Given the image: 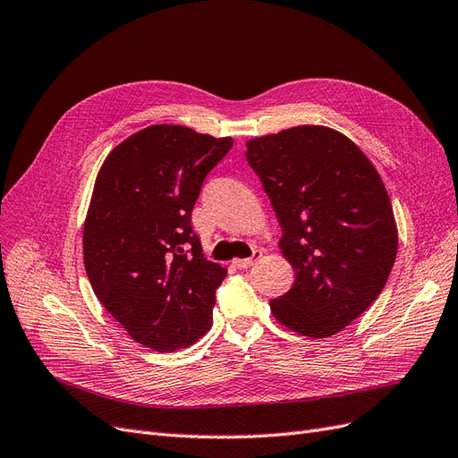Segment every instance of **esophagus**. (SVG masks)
<instances>
[{
  "instance_id": "34e87169",
  "label": "esophagus",
  "mask_w": 458,
  "mask_h": 458,
  "mask_svg": "<svg viewBox=\"0 0 458 458\" xmlns=\"http://www.w3.org/2000/svg\"><path fill=\"white\" fill-rule=\"evenodd\" d=\"M261 259V250H256L254 254H252V258H246V259H233V266L234 267H239V269H248V267H252V266H256V263Z\"/></svg>"
}]
</instances>
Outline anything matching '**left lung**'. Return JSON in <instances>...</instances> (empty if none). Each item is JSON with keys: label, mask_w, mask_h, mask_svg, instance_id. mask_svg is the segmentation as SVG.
Here are the masks:
<instances>
[{"label": "left lung", "mask_w": 458, "mask_h": 458, "mask_svg": "<svg viewBox=\"0 0 458 458\" xmlns=\"http://www.w3.org/2000/svg\"><path fill=\"white\" fill-rule=\"evenodd\" d=\"M283 237L294 284L269 301L273 317L308 338H328L361 315L386 286L397 225L382 177L350 137L296 126L246 141Z\"/></svg>", "instance_id": "1"}]
</instances>
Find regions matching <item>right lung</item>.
Here are the masks:
<instances>
[{
    "instance_id": "obj_1",
    "label": "right lung",
    "mask_w": 458,
    "mask_h": 458,
    "mask_svg": "<svg viewBox=\"0 0 458 458\" xmlns=\"http://www.w3.org/2000/svg\"><path fill=\"white\" fill-rule=\"evenodd\" d=\"M231 137L155 123L108 152L84 221V266L95 296L137 342L187 348L212 327L227 269L208 261L191 227L204 177Z\"/></svg>"
}]
</instances>
